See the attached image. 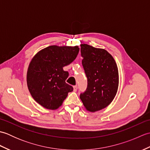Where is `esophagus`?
Returning a JSON list of instances; mask_svg holds the SVG:
<instances>
[{"instance_id":"obj_1","label":"esophagus","mask_w":150,"mask_h":150,"mask_svg":"<svg viewBox=\"0 0 150 150\" xmlns=\"http://www.w3.org/2000/svg\"><path fill=\"white\" fill-rule=\"evenodd\" d=\"M77 85L73 86V91H77Z\"/></svg>"}]
</instances>
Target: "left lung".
I'll list each match as a JSON object with an SVG mask.
<instances>
[{"label": "left lung", "instance_id": "1", "mask_svg": "<svg viewBox=\"0 0 150 150\" xmlns=\"http://www.w3.org/2000/svg\"><path fill=\"white\" fill-rule=\"evenodd\" d=\"M82 64L88 87L80 98L90 112L103 110L114 99L119 87V71L113 57L106 50L81 44Z\"/></svg>", "mask_w": 150, "mask_h": 150}]
</instances>
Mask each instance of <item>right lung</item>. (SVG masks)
Segmentation results:
<instances>
[{
  "mask_svg": "<svg viewBox=\"0 0 150 150\" xmlns=\"http://www.w3.org/2000/svg\"><path fill=\"white\" fill-rule=\"evenodd\" d=\"M78 46H50L33 57L27 71V85L30 94L38 104L48 110L62 106L69 92L73 90L66 82L68 71L63 67L77 57Z\"/></svg>",
  "mask_w": 150,
  "mask_h": 150,
  "instance_id": "add662e5",
  "label": "right lung"
}]
</instances>
